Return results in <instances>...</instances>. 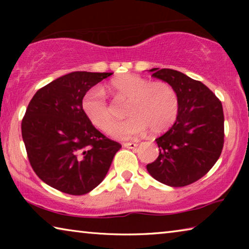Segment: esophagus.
<instances>
[{"instance_id":"esophagus-1","label":"esophagus","mask_w":249,"mask_h":249,"mask_svg":"<svg viewBox=\"0 0 249 249\" xmlns=\"http://www.w3.org/2000/svg\"><path fill=\"white\" fill-rule=\"evenodd\" d=\"M123 146L125 147V148H130V149H134V148H136V147L138 146V144L137 142H124L123 144Z\"/></svg>"}]
</instances>
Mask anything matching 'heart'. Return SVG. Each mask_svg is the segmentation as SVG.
Listing matches in <instances>:
<instances>
[{"label": "heart", "instance_id": "b5f03b06", "mask_svg": "<svg viewBox=\"0 0 249 249\" xmlns=\"http://www.w3.org/2000/svg\"><path fill=\"white\" fill-rule=\"evenodd\" d=\"M108 90L116 101L128 102L126 115L130 119L113 130V137L129 138L145 133L165 132L175 123L179 111V98L171 84L142 78L137 74H124L112 80ZM82 108L96 128L111 133L116 119L103 91L93 88L82 100Z\"/></svg>", "mask_w": 249, "mask_h": 249}]
</instances>
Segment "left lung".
<instances>
[{
	"instance_id": "1",
	"label": "left lung",
	"mask_w": 249,
	"mask_h": 249,
	"mask_svg": "<svg viewBox=\"0 0 249 249\" xmlns=\"http://www.w3.org/2000/svg\"><path fill=\"white\" fill-rule=\"evenodd\" d=\"M151 77L171 84L179 98L175 124L156 140L159 156L147 165L150 176L170 187L196 182L220 158L224 145L221 101L208 87L180 71L154 68Z\"/></svg>"
}]
</instances>
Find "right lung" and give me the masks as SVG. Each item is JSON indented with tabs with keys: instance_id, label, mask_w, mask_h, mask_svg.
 Segmentation results:
<instances>
[{
	"instance_id": "add662e5",
	"label": "right lung",
	"mask_w": 249,
	"mask_h": 249,
	"mask_svg": "<svg viewBox=\"0 0 249 249\" xmlns=\"http://www.w3.org/2000/svg\"><path fill=\"white\" fill-rule=\"evenodd\" d=\"M111 72L74 71L36 92L22 121L33 170L57 190L82 196L102 182L122 147L96 129L82 108L83 96Z\"/></svg>"
}]
</instances>
